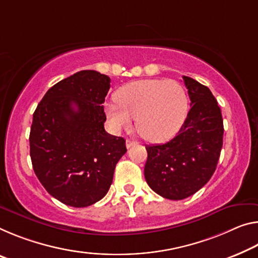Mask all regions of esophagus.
Instances as JSON below:
<instances>
[{"label":"esophagus","instance_id":"34e87169","mask_svg":"<svg viewBox=\"0 0 258 258\" xmlns=\"http://www.w3.org/2000/svg\"><path fill=\"white\" fill-rule=\"evenodd\" d=\"M136 144H137L136 141H133V140H130V139H127V140H126V147H127V148H131V147L134 146V145H136Z\"/></svg>","mask_w":258,"mask_h":258}]
</instances>
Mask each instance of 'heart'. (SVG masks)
I'll use <instances>...</instances> for the list:
<instances>
[{
	"label": "heart",
	"mask_w": 258,
	"mask_h": 258,
	"mask_svg": "<svg viewBox=\"0 0 258 258\" xmlns=\"http://www.w3.org/2000/svg\"><path fill=\"white\" fill-rule=\"evenodd\" d=\"M117 101L105 105L110 125L116 132L127 130L136 118L138 132L146 140L172 138L188 111L185 88L174 80L145 79L131 83L117 94Z\"/></svg>",
	"instance_id": "b5f03b06"
}]
</instances>
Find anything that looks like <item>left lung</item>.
Instances as JSON below:
<instances>
[{"instance_id": "8db88e82", "label": "left lung", "mask_w": 258, "mask_h": 258, "mask_svg": "<svg viewBox=\"0 0 258 258\" xmlns=\"http://www.w3.org/2000/svg\"><path fill=\"white\" fill-rule=\"evenodd\" d=\"M182 78L190 110L181 128L165 144L146 147V181L169 200H183L201 189L214 174L223 147V117L215 96L207 86Z\"/></svg>"}]
</instances>
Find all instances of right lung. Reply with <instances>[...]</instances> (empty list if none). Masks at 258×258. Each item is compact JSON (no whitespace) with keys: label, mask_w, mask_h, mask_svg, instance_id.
<instances>
[{"label":"right lung","mask_w":258,"mask_h":258,"mask_svg":"<svg viewBox=\"0 0 258 258\" xmlns=\"http://www.w3.org/2000/svg\"><path fill=\"white\" fill-rule=\"evenodd\" d=\"M110 78L84 70L52 86L33 113L30 155L36 177L52 198L75 208L100 201L127 149L105 132Z\"/></svg>","instance_id":"obj_1"}]
</instances>
